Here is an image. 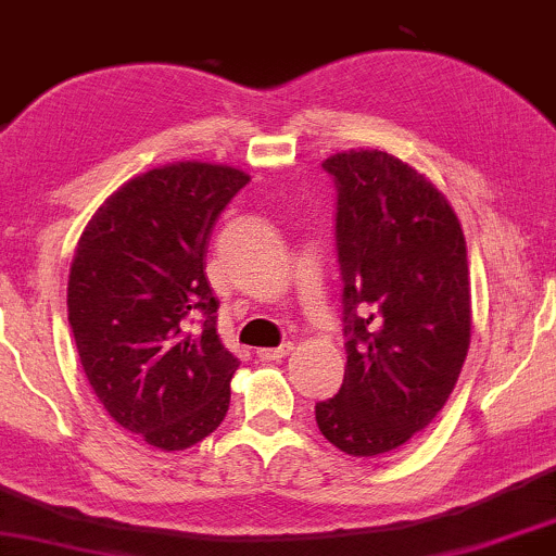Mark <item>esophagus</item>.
<instances>
[{"instance_id": "esophagus-1", "label": "esophagus", "mask_w": 556, "mask_h": 556, "mask_svg": "<svg viewBox=\"0 0 556 556\" xmlns=\"http://www.w3.org/2000/svg\"><path fill=\"white\" fill-rule=\"evenodd\" d=\"M292 344H282V346H264V350L256 352L258 359H264V363H274V359H282L290 354Z\"/></svg>"}]
</instances>
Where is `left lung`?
<instances>
[{
    "label": "left lung",
    "mask_w": 556,
    "mask_h": 556,
    "mask_svg": "<svg viewBox=\"0 0 556 556\" xmlns=\"http://www.w3.org/2000/svg\"><path fill=\"white\" fill-rule=\"evenodd\" d=\"M337 186L344 383L318 430L357 458L383 456L443 409L471 342L466 240L430 178L380 150L324 163Z\"/></svg>",
    "instance_id": "8db88e82"
}]
</instances>
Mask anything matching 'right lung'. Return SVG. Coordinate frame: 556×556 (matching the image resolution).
I'll use <instances>...</instances> for the list:
<instances>
[{"instance_id": "right-lung-1", "label": "right lung", "mask_w": 556, "mask_h": 556, "mask_svg": "<svg viewBox=\"0 0 556 556\" xmlns=\"http://www.w3.org/2000/svg\"><path fill=\"white\" fill-rule=\"evenodd\" d=\"M249 180L212 163L147 170L105 199L77 243L66 307L79 363L113 422L160 451L197 445L230 406L240 363L219 342L204 256Z\"/></svg>"}]
</instances>
